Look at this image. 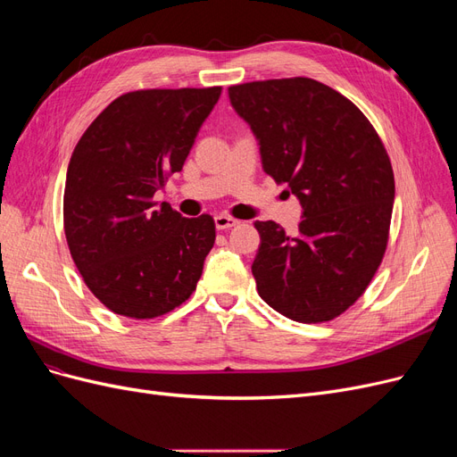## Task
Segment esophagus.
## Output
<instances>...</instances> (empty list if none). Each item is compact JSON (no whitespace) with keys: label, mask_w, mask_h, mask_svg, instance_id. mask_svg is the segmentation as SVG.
<instances>
[{"label":"esophagus","mask_w":457,"mask_h":457,"mask_svg":"<svg viewBox=\"0 0 457 457\" xmlns=\"http://www.w3.org/2000/svg\"><path fill=\"white\" fill-rule=\"evenodd\" d=\"M237 225H238V220L234 219V217H230V215H225V213L215 215V227L219 230H227L230 227H237Z\"/></svg>","instance_id":"1"}]
</instances>
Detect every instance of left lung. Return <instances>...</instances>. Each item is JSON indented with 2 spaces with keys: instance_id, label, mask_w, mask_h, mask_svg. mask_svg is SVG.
Returning <instances> with one entry per match:
<instances>
[{
  "instance_id": "8db88e82",
  "label": "left lung",
  "mask_w": 457,
  "mask_h": 457,
  "mask_svg": "<svg viewBox=\"0 0 457 457\" xmlns=\"http://www.w3.org/2000/svg\"><path fill=\"white\" fill-rule=\"evenodd\" d=\"M228 96L255 135L262 170L303 207L297 237L255 220L257 292L289 320H334L366 292L389 240L386 150L361 110L316 79L252 81Z\"/></svg>"
}]
</instances>
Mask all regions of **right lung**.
<instances>
[{"mask_svg": "<svg viewBox=\"0 0 457 457\" xmlns=\"http://www.w3.org/2000/svg\"><path fill=\"white\" fill-rule=\"evenodd\" d=\"M220 87L143 89L118 96L81 135L66 171L64 234L104 307L156 318L185 303L215 244L213 217L154 202L183 170Z\"/></svg>", "mask_w": 457, "mask_h": 457, "instance_id": "obj_1", "label": "right lung"}]
</instances>
